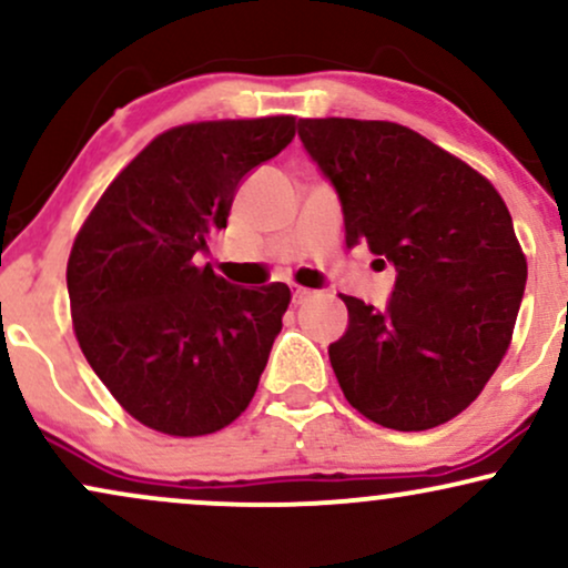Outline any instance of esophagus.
<instances>
[{"label":"esophagus","instance_id":"obj_1","mask_svg":"<svg viewBox=\"0 0 568 568\" xmlns=\"http://www.w3.org/2000/svg\"><path fill=\"white\" fill-rule=\"evenodd\" d=\"M312 296L310 288H293V304H304Z\"/></svg>","mask_w":568,"mask_h":568}]
</instances>
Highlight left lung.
I'll list each match as a JSON object with an SVG mask.
<instances>
[{
    "instance_id": "obj_1",
    "label": "left lung",
    "mask_w": 568,
    "mask_h": 568,
    "mask_svg": "<svg viewBox=\"0 0 568 568\" xmlns=\"http://www.w3.org/2000/svg\"><path fill=\"white\" fill-rule=\"evenodd\" d=\"M298 135L336 186L347 247L366 243L397 270L387 310L342 296L347 334L328 347L338 387L382 427L446 425L484 393L513 342L526 256L505 200L397 122L298 120Z\"/></svg>"
}]
</instances>
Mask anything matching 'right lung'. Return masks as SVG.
Returning a JSON list of instances; mask_svg holds the SVG:
<instances>
[{
    "mask_svg": "<svg viewBox=\"0 0 568 568\" xmlns=\"http://www.w3.org/2000/svg\"><path fill=\"white\" fill-rule=\"evenodd\" d=\"M293 135L291 114L165 130L77 232L67 264L77 342L143 427L200 438L232 425L256 395L291 288H237L194 258L226 226L243 175Z\"/></svg>",
    "mask_w": 568,
    "mask_h": 568,
    "instance_id": "add662e5",
    "label": "right lung"
}]
</instances>
